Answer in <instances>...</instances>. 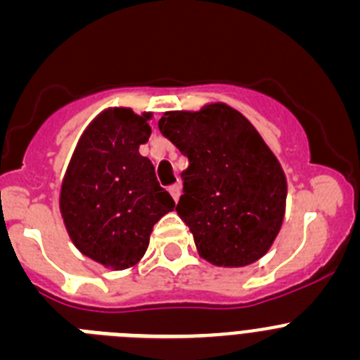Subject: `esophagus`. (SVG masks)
<instances>
[{
	"label": "esophagus",
	"instance_id": "1",
	"mask_svg": "<svg viewBox=\"0 0 360 360\" xmlns=\"http://www.w3.org/2000/svg\"><path fill=\"white\" fill-rule=\"evenodd\" d=\"M169 195L173 196L174 202H178V198H180V195H182V186H180V184H173V186H169Z\"/></svg>",
	"mask_w": 360,
	"mask_h": 360
}]
</instances>
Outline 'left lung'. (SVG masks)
Wrapping results in <instances>:
<instances>
[{"label": "left lung", "instance_id": "left-lung-1", "mask_svg": "<svg viewBox=\"0 0 360 360\" xmlns=\"http://www.w3.org/2000/svg\"><path fill=\"white\" fill-rule=\"evenodd\" d=\"M158 129L189 158L178 216L198 254L218 266L257 262L285 216L287 178L252 124L227 104L167 111Z\"/></svg>", "mask_w": 360, "mask_h": 360}]
</instances>
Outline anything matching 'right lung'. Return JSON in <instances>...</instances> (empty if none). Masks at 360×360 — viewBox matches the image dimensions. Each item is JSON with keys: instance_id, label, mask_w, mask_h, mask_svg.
Wrapping results in <instances>:
<instances>
[{"instance_id": "right-lung-1", "label": "right lung", "mask_w": 360, "mask_h": 360, "mask_svg": "<svg viewBox=\"0 0 360 360\" xmlns=\"http://www.w3.org/2000/svg\"><path fill=\"white\" fill-rule=\"evenodd\" d=\"M149 113L110 108L86 128L61 187V214L73 245L106 269L135 265L153 225L174 202L151 160L139 153L151 135Z\"/></svg>"}]
</instances>
